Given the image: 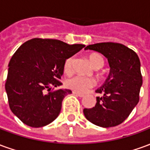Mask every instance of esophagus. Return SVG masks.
I'll return each instance as SVG.
<instances>
[{
  "mask_svg": "<svg viewBox=\"0 0 150 150\" xmlns=\"http://www.w3.org/2000/svg\"><path fill=\"white\" fill-rule=\"evenodd\" d=\"M73 95H75L76 96H79V97H83L84 95L80 94V93H78V92H75V91H73Z\"/></svg>",
  "mask_w": 150,
  "mask_h": 150,
  "instance_id": "esophagus-1",
  "label": "esophagus"
}]
</instances>
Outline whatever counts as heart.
Masks as SVG:
<instances>
[{"label":"heart","mask_w":150,"mask_h":150,"mask_svg":"<svg viewBox=\"0 0 150 150\" xmlns=\"http://www.w3.org/2000/svg\"><path fill=\"white\" fill-rule=\"evenodd\" d=\"M91 65L96 68H101L104 65V59L98 54H92L88 57ZM74 62V58L71 57L67 59L64 62V71L67 74L71 73L72 71V65ZM66 87L73 91L78 93H85L93 88L96 85L94 79L86 77H82L79 75H75L68 78L65 82Z\"/></svg>","instance_id":"obj_1"}]
</instances>
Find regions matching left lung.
Returning <instances> with one entry per match:
<instances>
[{"mask_svg": "<svg viewBox=\"0 0 150 150\" xmlns=\"http://www.w3.org/2000/svg\"><path fill=\"white\" fill-rule=\"evenodd\" d=\"M100 53L108 59L110 72L97 93L96 104L84 108L85 117L96 125L109 128L127 119L139 101L142 85L141 62L138 55L123 44L101 42L89 45L85 50Z\"/></svg>", "mask_w": 150, "mask_h": 150, "instance_id": "1", "label": "left lung"}]
</instances>
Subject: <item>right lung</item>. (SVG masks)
<instances>
[{"mask_svg": "<svg viewBox=\"0 0 150 150\" xmlns=\"http://www.w3.org/2000/svg\"><path fill=\"white\" fill-rule=\"evenodd\" d=\"M56 39L33 38L23 43L9 61L5 91L9 108L26 125L39 128L59 116L69 89L50 91L59 81L64 62L84 47Z\"/></svg>", "mask_w": 150, "mask_h": 150, "instance_id": "add662e5", "label": "right lung"}]
</instances>
